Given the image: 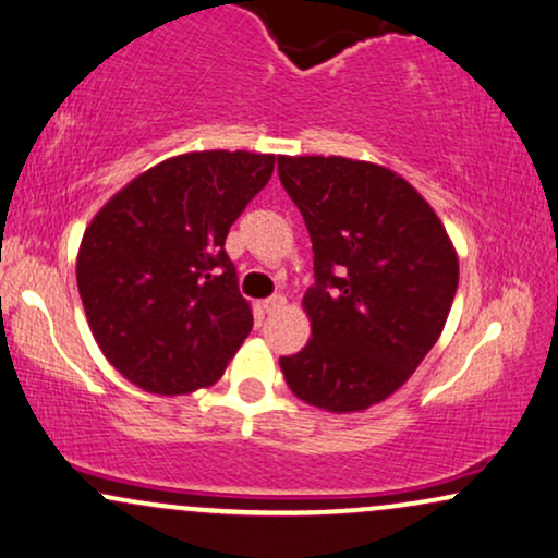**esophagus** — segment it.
Segmentation results:
<instances>
[{"instance_id": "esophagus-1", "label": "esophagus", "mask_w": 558, "mask_h": 558, "mask_svg": "<svg viewBox=\"0 0 558 558\" xmlns=\"http://www.w3.org/2000/svg\"><path fill=\"white\" fill-rule=\"evenodd\" d=\"M284 307H287L284 294H274V298L264 300V311L266 313H279V311H284Z\"/></svg>"}]
</instances>
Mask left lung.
<instances>
[{
	"label": "left lung",
	"instance_id": "obj_1",
	"mask_svg": "<svg viewBox=\"0 0 558 558\" xmlns=\"http://www.w3.org/2000/svg\"><path fill=\"white\" fill-rule=\"evenodd\" d=\"M303 214L316 287L311 339L281 357L292 395L326 412H363L408 384L441 337L460 260L430 203L381 163L279 156Z\"/></svg>",
	"mask_w": 558,
	"mask_h": 558
}]
</instances>
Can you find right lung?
<instances>
[{
    "label": "right lung",
    "mask_w": 558,
    "mask_h": 558,
    "mask_svg": "<svg viewBox=\"0 0 558 558\" xmlns=\"http://www.w3.org/2000/svg\"><path fill=\"white\" fill-rule=\"evenodd\" d=\"M274 163L251 150L172 156L85 227L77 292L104 357L130 384L177 397L225 376L253 329L225 240Z\"/></svg>",
    "instance_id": "1"
}]
</instances>
